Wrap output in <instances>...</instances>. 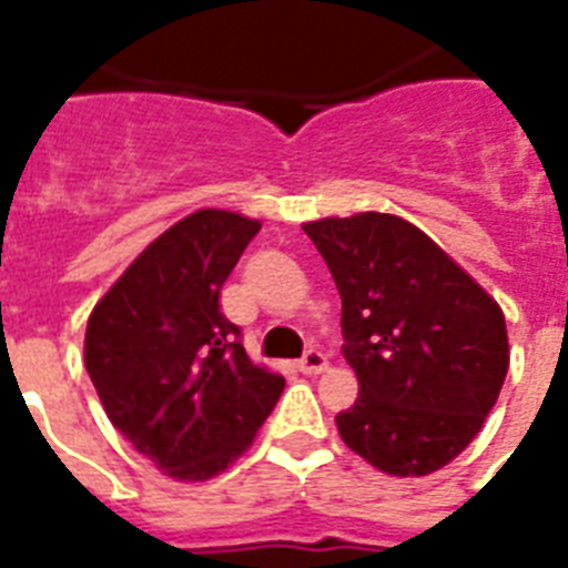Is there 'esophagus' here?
<instances>
[{
	"label": "esophagus",
	"instance_id": "34e87169",
	"mask_svg": "<svg viewBox=\"0 0 568 568\" xmlns=\"http://www.w3.org/2000/svg\"><path fill=\"white\" fill-rule=\"evenodd\" d=\"M324 368H327V356L321 354L318 347H310V351L297 359V372L303 374H321Z\"/></svg>",
	"mask_w": 568,
	"mask_h": 568
}]
</instances>
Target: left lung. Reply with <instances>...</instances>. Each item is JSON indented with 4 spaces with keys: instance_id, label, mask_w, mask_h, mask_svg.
I'll return each instance as SVG.
<instances>
[{
    "instance_id": "8db88e82",
    "label": "left lung",
    "mask_w": 568,
    "mask_h": 568,
    "mask_svg": "<svg viewBox=\"0 0 568 568\" xmlns=\"http://www.w3.org/2000/svg\"><path fill=\"white\" fill-rule=\"evenodd\" d=\"M342 294V354L359 397L336 415L351 450L397 477L448 466L507 377L501 306L404 217L303 223Z\"/></svg>"
}]
</instances>
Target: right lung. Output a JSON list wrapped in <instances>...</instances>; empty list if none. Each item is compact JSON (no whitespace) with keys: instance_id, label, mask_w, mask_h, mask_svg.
I'll return each mask as SVG.
<instances>
[{"instance_id":"add662e5","label":"right lung","mask_w":568,"mask_h":568,"mask_svg":"<svg viewBox=\"0 0 568 568\" xmlns=\"http://www.w3.org/2000/svg\"><path fill=\"white\" fill-rule=\"evenodd\" d=\"M258 221L200 209L162 232L93 306L84 368L111 424L176 480L250 448L285 379L250 363L221 288Z\"/></svg>"}]
</instances>
